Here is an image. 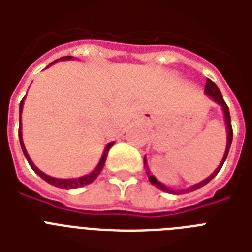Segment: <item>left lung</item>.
<instances>
[{"mask_svg":"<svg viewBox=\"0 0 252 252\" xmlns=\"http://www.w3.org/2000/svg\"><path fill=\"white\" fill-rule=\"evenodd\" d=\"M204 93H205V94H207L208 96H209V98L213 100V102H216L217 104H220V106H221V108H222L223 119H225V124H226V134H227L226 136V149H225V153H223L222 159H221V162H220L219 167L216 168L215 171L212 172L211 175L208 176L207 179L201 180L200 183L193 184V186L186 188V189H171V188H168L167 186H165L163 183H161V182H159V180H158L156 176L150 174V170H149V167H148V162H146V157H144V165H145L146 174H148V178H149L150 183L154 184L156 187L159 188V189H162L163 192H167V193H174V195H179V193H188V192L196 191V189H199L200 187H203V186H205V184L209 183V182H211V180L213 179V178H215L217 174H219V171L223 166V162L226 161L227 153H229L231 141H233V128H231V120H230V112H229V107L226 106V103H225V100H223L222 94H221V91H220L219 87L216 86L215 82H212L211 80H207V84H205V90H204Z\"/></svg>","mask_w":252,"mask_h":252,"instance_id":"8db88e82","label":"left lung"}]
</instances>
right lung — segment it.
Wrapping results in <instances>:
<instances>
[{"label":"right lung","instance_id":"obj_1","mask_svg":"<svg viewBox=\"0 0 252 252\" xmlns=\"http://www.w3.org/2000/svg\"><path fill=\"white\" fill-rule=\"evenodd\" d=\"M66 61V60H73L72 56H64V57H60L59 60H55L53 63H51V64L47 66V68H49L51 65L55 64V63H57V61ZM23 102H25V98L22 99L21 104H19V115H22V110H23ZM19 142H21V146H22V150H23V154H25L26 159H27V162L30 163V166H31V168H32L33 171L36 172L37 175L40 176L41 179H44L47 183L52 184V186H55V187H59V188H64V189H74V188H80V187H84V186H87V184L93 183L96 178H98V175L100 174V171L103 170V166H104V162H106L107 159V154H108V150L111 149V146L114 145L115 142H110V144H107L106 148H104V150H103V154L102 157H100V159H99V163L96 165V167L93 170V171L90 172V174H87V175H84V176H80V178H72V179H59V178H53V176H49L47 175V174H44L43 171H40L39 168L36 167V166L33 165V162L31 161V158H30L29 153H27V150H26L25 148V144H23V138H22V123H21V119H19Z\"/></svg>","mask_w":252,"mask_h":252}]
</instances>
